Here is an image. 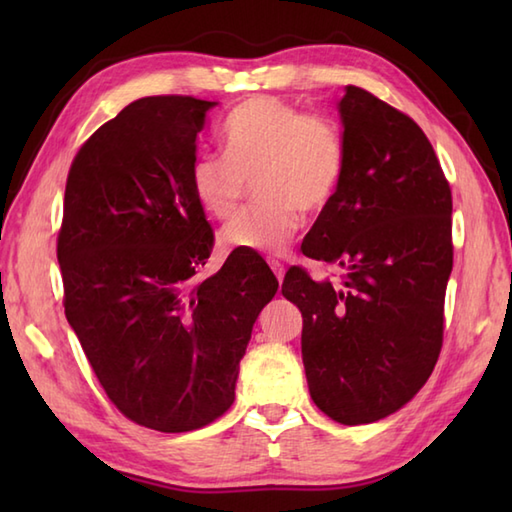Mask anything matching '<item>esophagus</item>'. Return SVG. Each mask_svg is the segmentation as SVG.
<instances>
[{
  "instance_id": "34e87169",
  "label": "esophagus",
  "mask_w": 512,
  "mask_h": 512,
  "mask_svg": "<svg viewBox=\"0 0 512 512\" xmlns=\"http://www.w3.org/2000/svg\"><path fill=\"white\" fill-rule=\"evenodd\" d=\"M268 264H270V268H273V273L277 275V279H279V284H281V281H284V273H286V268H284V264H281V262H275V259H268Z\"/></svg>"
}]
</instances>
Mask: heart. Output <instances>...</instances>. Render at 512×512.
<instances>
[{"instance_id":"1","label":"heart","mask_w":512,"mask_h":512,"mask_svg":"<svg viewBox=\"0 0 512 512\" xmlns=\"http://www.w3.org/2000/svg\"><path fill=\"white\" fill-rule=\"evenodd\" d=\"M220 136L224 154H204L191 167L195 200L215 220H231L248 184H257L262 202L226 224L222 242L284 253L301 228V213H323L341 187L345 138L339 123L275 96H253L233 107Z\"/></svg>"}]
</instances>
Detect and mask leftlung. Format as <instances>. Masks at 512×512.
<instances>
[{
  "instance_id": "left-lung-1",
  "label": "left lung",
  "mask_w": 512,
  "mask_h": 512,
  "mask_svg": "<svg viewBox=\"0 0 512 512\" xmlns=\"http://www.w3.org/2000/svg\"><path fill=\"white\" fill-rule=\"evenodd\" d=\"M345 171L301 244L341 284L292 266L281 292L301 310L310 396L341 424H367L418 394L438 363L453 268L451 187L418 123L347 85Z\"/></svg>"
}]
</instances>
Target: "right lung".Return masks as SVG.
Instances as JSON below:
<instances>
[{"label":"right lung","instance_id":"1","mask_svg":"<svg viewBox=\"0 0 512 512\" xmlns=\"http://www.w3.org/2000/svg\"><path fill=\"white\" fill-rule=\"evenodd\" d=\"M215 103L145 96L76 151L57 259L65 319L112 405L162 433L231 409L239 361L279 281L257 253L204 281L213 228L191 189L195 138Z\"/></svg>","mask_w":512,"mask_h":512}]
</instances>
